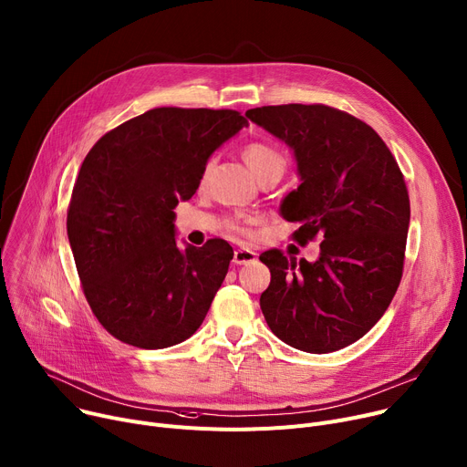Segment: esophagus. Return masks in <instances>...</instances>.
<instances>
[{
    "label": "esophagus",
    "mask_w": 467,
    "mask_h": 467,
    "mask_svg": "<svg viewBox=\"0 0 467 467\" xmlns=\"http://www.w3.org/2000/svg\"><path fill=\"white\" fill-rule=\"evenodd\" d=\"M256 262V253H253V250L248 248H237L234 253V264L235 265H248Z\"/></svg>",
    "instance_id": "esophagus-1"
}]
</instances>
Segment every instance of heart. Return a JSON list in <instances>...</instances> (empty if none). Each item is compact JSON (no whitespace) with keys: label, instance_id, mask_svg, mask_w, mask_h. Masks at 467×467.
I'll use <instances>...</instances> for the list:
<instances>
[{"label":"heart","instance_id":"1","mask_svg":"<svg viewBox=\"0 0 467 467\" xmlns=\"http://www.w3.org/2000/svg\"><path fill=\"white\" fill-rule=\"evenodd\" d=\"M243 157L246 161V164L250 166L258 179H262L264 175L271 173V171H280L284 173L285 170V157L282 155V151H278L275 146L267 141H250L243 150ZM228 232H232L237 237H250L253 235V230H250L246 221H230L226 224Z\"/></svg>","mask_w":467,"mask_h":467}]
</instances>
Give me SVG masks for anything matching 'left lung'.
I'll list each match as a JSON object with an SVG mask.
<instances>
[{"label": "left lung", "mask_w": 467, "mask_h": 467, "mask_svg": "<svg viewBox=\"0 0 467 467\" xmlns=\"http://www.w3.org/2000/svg\"><path fill=\"white\" fill-rule=\"evenodd\" d=\"M294 150L301 185L282 202L299 223L294 239L321 237L319 258L260 260L271 271L260 306L269 329L308 353L342 349L365 337L399 290L406 258L410 196L404 175L379 134L326 104H280L246 110Z\"/></svg>", "instance_id": "1"}]
</instances>
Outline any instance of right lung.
<instances>
[{
  "mask_svg": "<svg viewBox=\"0 0 467 467\" xmlns=\"http://www.w3.org/2000/svg\"><path fill=\"white\" fill-rule=\"evenodd\" d=\"M248 127L235 110H148L106 132L86 155L67 209L82 292L118 340L162 349L196 333L228 273L224 239L179 248V200L200 187L207 159Z\"/></svg>",
  "mask_w": 467,
  "mask_h": 467,
  "instance_id": "add662e5",
  "label": "right lung"
}]
</instances>
